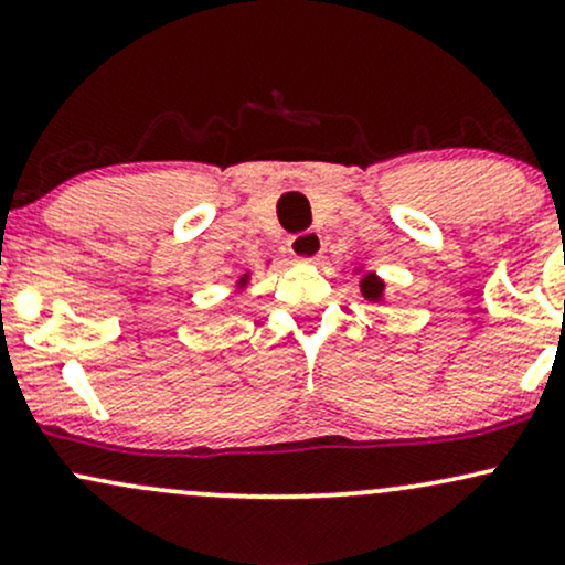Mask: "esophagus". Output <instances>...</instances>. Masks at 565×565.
Instances as JSON below:
<instances>
[{
    "instance_id": "34e87169",
    "label": "esophagus",
    "mask_w": 565,
    "mask_h": 565,
    "mask_svg": "<svg viewBox=\"0 0 565 565\" xmlns=\"http://www.w3.org/2000/svg\"><path fill=\"white\" fill-rule=\"evenodd\" d=\"M289 252L297 257V260H305V263L321 260V255H323L321 233H316V231L295 233V236L289 238Z\"/></svg>"
}]
</instances>
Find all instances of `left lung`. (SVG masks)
Masks as SVG:
<instances>
[{
    "label": "left lung",
    "instance_id": "obj_1",
    "mask_svg": "<svg viewBox=\"0 0 565 565\" xmlns=\"http://www.w3.org/2000/svg\"><path fill=\"white\" fill-rule=\"evenodd\" d=\"M361 295L366 297L369 302H382L385 300V281L377 274H364L361 278Z\"/></svg>",
    "mask_w": 565,
    "mask_h": 565
}]
</instances>
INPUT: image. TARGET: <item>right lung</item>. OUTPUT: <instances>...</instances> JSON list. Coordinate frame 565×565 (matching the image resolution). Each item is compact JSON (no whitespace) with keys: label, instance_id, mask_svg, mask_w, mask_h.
Instances as JSON below:
<instances>
[{"label":"right lung","instance_id":"right-lung-1","mask_svg":"<svg viewBox=\"0 0 565 565\" xmlns=\"http://www.w3.org/2000/svg\"><path fill=\"white\" fill-rule=\"evenodd\" d=\"M246 281H249V274H244L242 278H238V284H236V287H238V289L246 287Z\"/></svg>","mask_w":565,"mask_h":565}]
</instances>
